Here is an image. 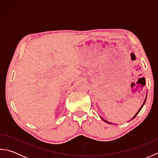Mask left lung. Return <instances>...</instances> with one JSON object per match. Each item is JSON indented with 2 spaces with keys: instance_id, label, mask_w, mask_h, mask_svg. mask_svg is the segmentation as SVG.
Here are the masks:
<instances>
[{
  "instance_id": "obj_1",
  "label": "left lung",
  "mask_w": 158,
  "mask_h": 158,
  "mask_svg": "<svg viewBox=\"0 0 158 158\" xmlns=\"http://www.w3.org/2000/svg\"><path fill=\"white\" fill-rule=\"evenodd\" d=\"M147 94L146 95V98H145V100H144V102H143V105H142V106H141V107H140V108L139 109V110H138V111H137V113L135 114V116H134L133 117H132V119H131V120H132V119H133L134 118H135V117H136V116L137 115H138V113L140 112V110H141V109L143 108V106H144V105H145V102H146V100H147ZM101 118H102V117H101ZM102 119L103 120V121H105V122H106V123H110V124H111V123H110V122H106V120H105V119H102Z\"/></svg>"
}]
</instances>
